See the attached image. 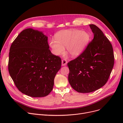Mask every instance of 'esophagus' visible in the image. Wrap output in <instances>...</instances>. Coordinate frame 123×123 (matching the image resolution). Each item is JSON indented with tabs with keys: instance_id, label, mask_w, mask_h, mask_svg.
I'll return each instance as SVG.
<instances>
[{
	"instance_id": "obj_1",
	"label": "esophagus",
	"mask_w": 123,
	"mask_h": 123,
	"mask_svg": "<svg viewBox=\"0 0 123 123\" xmlns=\"http://www.w3.org/2000/svg\"><path fill=\"white\" fill-rule=\"evenodd\" d=\"M67 63L66 60L65 59H62V66H65Z\"/></svg>"
}]
</instances>
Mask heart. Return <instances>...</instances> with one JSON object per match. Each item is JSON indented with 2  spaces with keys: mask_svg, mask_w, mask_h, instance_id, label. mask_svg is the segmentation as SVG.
<instances>
[{
  "mask_svg": "<svg viewBox=\"0 0 123 123\" xmlns=\"http://www.w3.org/2000/svg\"><path fill=\"white\" fill-rule=\"evenodd\" d=\"M55 37V39L50 41L49 46L56 56L62 54L66 46L67 52L72 57H78L87 48L90 41L89 33L79 30L61 31Z\"/></svg>",
  "mask_w": 123,
  "mask_h": 123,
  "instance_id": "b5f03b06",
  "label": "heart"
}]
</instances>
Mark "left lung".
Instances as JSON below:
<instances>
[{"mask_svg":"<svg viewBox=\"0 0 123 123\" xmlns=\"http://www.w3.org/2000/svg\"><path fill=\"white\" fill-rule=\"evenodd\" d=\"M89 26L93 39L80 56L67 64L70 85L82 93L94 92L104 86L114 64L111 43L97 26Z\"/></svg>","mask_w":123,"mask_h":123,"instance_id":"1","label":"left lung"}]
</instances>
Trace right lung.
<instances>
[{"label": "right lung", "mask_w": 123, "mask_h": 123, "mask_svg": "<svg viewBox=\"0 0 123 123\" xmlns=\"http://www.w3.org/2000/svg\"><path fill=\"white\" fill-rule=\"evenodd\" d=\"M49 48L48 37L32 28L23 30L12 42L8 71L22 93L32 97H43L52 90L61 59Z\"/></svg>", "instance_id": "add662e5"}]
</instances>
